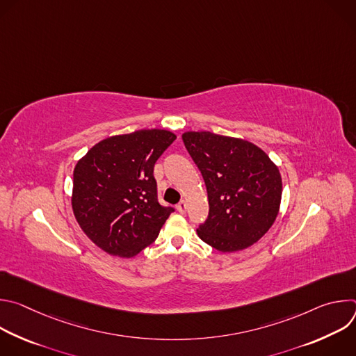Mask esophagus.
Listing matches in <instances>:
<instances>
[{
    "instance_id": "34e87169",
    "label": "esophagus",
    "mask_w": 356,
    "mask_h": 356,
    "mask_svg": "<svg viewBox=\"0 0 356 356\" xmlns=\"http://www.w3.org/2000/svg\"><path fill=\"white\" fill-rule=\"evenodd\" d=\"M186 210H187V202H186L184 200H181V201L179 202V204H177V211H179L180 214H184Z\"/></svg>"
}]
</instances>
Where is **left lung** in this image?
Listing matches in <instances>:
<instances>
[{
  "mask_svg": "<svg viewBox=\"0 0 356 356\" xmlns=\"http://www.w3.org/2000/svg\"><path fill=\"white\" fill-rule=\"evenodd\" d=\"M181 138L207 187L210 213L198 236L224 253L258 242L279 214L277 166L259 146L241 138L209 131H188Z\"/></svg>",
  "mask_w": 356,
  "mask_h": 356,
  "instance_id": "8db88e82",
  "label": "left lung"
}]
</instances>
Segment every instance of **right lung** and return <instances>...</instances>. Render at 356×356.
I'll use <instances>...</instances> for the list:
<instances>
[{
  "instance_id": "add662e5",
  "label": "right lung",
  "mask_w": 356,
  "mask_h": 356,
  "mask_svg": "<svg viewBox=\"0 0 356 356\" xmlns=\"http://www.w3.org/2000/svg\"><path fill=\"white\" fill-rule=\"evenodd\" d=\"M176 139L140 129L95 143L73 172L72 207L83 232L113 257L132 258L154 242L172 207L158 201L154 168Z\"/></svg>"
}]
</instances>
